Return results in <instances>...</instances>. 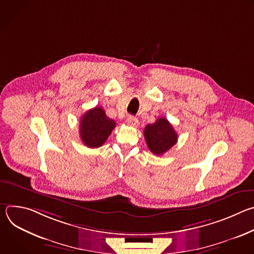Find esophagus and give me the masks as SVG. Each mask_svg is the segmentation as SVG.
Returning a JSON list of instances; mask_svg holds the SVG:
<instances>
[{
    "label": "esophagus",
    "mask_w": 254,
    "mask_h": 254,
    "mask_svg": "<svg viewBox=\"0 0 254 254\" xmlns=\"http://www.w3.org/2000/svg\"><path fill=\"white\" fill-rule=\"evenodd\" d=\"M127 125H129V126H131V127H137V126H138V121H137V119L134 118V117L129 116V117L127 118Z\"/></svg>",
    "instance_id": "34e87169"
}]
</instances>
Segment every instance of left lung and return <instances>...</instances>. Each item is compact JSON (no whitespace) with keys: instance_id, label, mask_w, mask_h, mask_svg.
<instances>
[{"instance_id":"left-lung-1","label":"left lung","mask_w":254,"mask_h":254,"mask_svg":"<svg viewBox=\"0 0 254 254\" xmlns=\"http://www.w3.org/2000/svg\"><path fill=\"white\" fill-rule=\"evenodd\" d=\"M143 135L150 151L161 156L169 151L178 140L177 132L165 118L158 119L154 124L144 127Z\"/></svg>"}]
</instances>
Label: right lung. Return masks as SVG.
Masks as SVG:
<instances>
[{"label": "right lung", "mask_w": 254, "mask_h": 254, "mask_svg": "<svg viewBox=\"0 0 254 254\" xmlns=\"http://www.w3.org/2000/svg\"><path fill=\"white\" fill-rule=\"evenodd\" d=\"M79 133L82 142L88 148H99L116 127V122L106 117L102 107L87 111L80 120Z\"/></svg>", "instance_id": "right-lung-1"}]
</instances>
